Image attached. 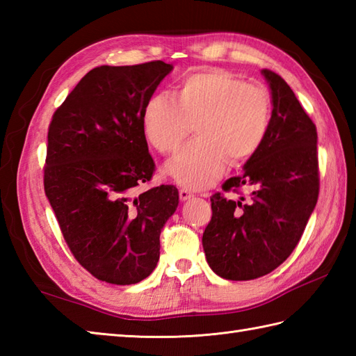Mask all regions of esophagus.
<instances>
[{
	"mask_svg": "<svg viewBox=\"0 0 356 356\" xmlns=\"http://www.w3.org/2000/svg\"><path fill=\"white\" fill-rule=\"evenodd\" d=\"M179 197H180V200H182V202H186V200H190L193 197V193L185 190V188H182V190L179 191Z\"/></svg>",
	"mask_w": 356,
	"mask_h": 356,
	"instance_id": "34e87169",
	"label": "esophagus"
}]
</instances>
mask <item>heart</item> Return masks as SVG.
<instances>
[{"label":"heart","instance_id":"obj_1","mask_svg":"<svg viewBox=\"0 0 356 356\" xmlns=\"http://www.w3.org/2000/svg\"><path fill=\"white\" fill-rule=\"evenodd\" d=\"M272 116L269 93L225 70H205L180 81L176 99L154 93L143 108V131L163 156H174L193 125L197 139L166 166L190 190L216 184L232 162L251 159L266 139Z\"/></svg>","mask_w":356,"mask_h":356}]
</instances>
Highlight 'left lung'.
<instances>
[{"mask_svg": "<svg viewBox=\"0 0 356 356\" xmlns=\"http://www.w3.org/2000/svg\"><path fill=\"white\" fill-rule=\"evenodd\" d=\"M261 73L274 107L268 136L243 174L222 186L251 193L238 200L213 194V217L202 237L209 268L234 282L266 275L292 254L320 193L316 127L280 74Z\"/></svg>", "mask_w": 356, "mask_h": 356, "instance_id": "1", "label": "left lung"}]
</instances>
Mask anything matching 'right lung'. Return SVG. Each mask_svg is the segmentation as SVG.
<instances>
[{
    "instance_id": "add662e5",
    "label": "right lung",
    "mask_w": 356,
    "mask_h": 356,
    "mask_svg": "<svg viewBox=\"0 0 356 356\" xmlns=\"http://www.w3.org/2000/svg\"><path fill=\"white\" fill-rule=\"evenodd\" d=\"M171 64L101 65L53 113L44 191L74 259L97 280L134 284L154 270L179 191L153 177L143 108Z\"/></svg>"
}]
</instances>
